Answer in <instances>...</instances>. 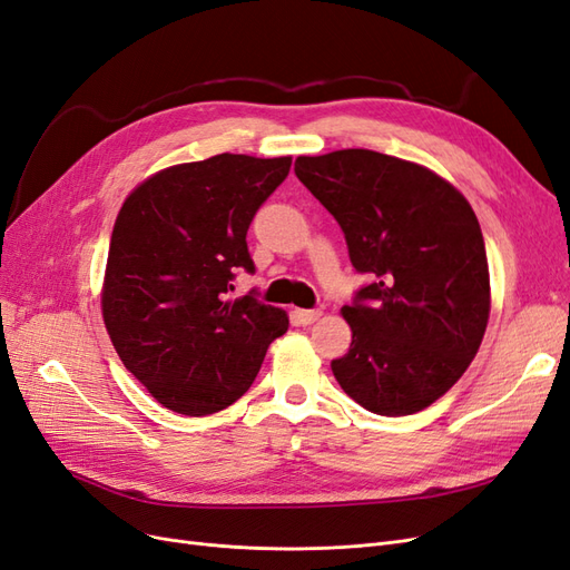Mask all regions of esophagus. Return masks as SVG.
Wrapping results in <instances>:
<instances>
[{
	"instance_id": "esophagus-1",
	"label": "esophagus",
	"mask_w": 570,
	"mask_h": 570,
	"mask_svg": "<svg viewBox=\"0 0 570 570\" xmlns=\"http://www.w3.org/2000/svg\"><path fill=\"white\" fill-rule=\"evenodd\" d=\"M321 316H323V314L318 312V308H297V312H295V318H297L299 325H312V323H316Z\"/></svg>"
}]
</instances>
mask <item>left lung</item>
Instances as JSON below:
<instances>
[{
  "label": "left lung",
  "instance_id": "left-lung-1",
  "mask_svg": "<svg viewBox=\"0 0 570 570\" xmlns=\"http://www.w3.org/2000/svg\"><path fill=\"white\" fill-rule=\"evenodd\" d=\"M295 174L371 275L342 306L352 347L331 364L340 387L381 416L430 406L469 368L490 318L471 204L433 170L371 149L299 157Z\"/></svg>",
  "mask_w": 570,
  "mask_h": 570
}]
</instances>
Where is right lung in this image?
<instances>
[{"label":"right lung","instance_id":"add662e5","mask_svg":"<svg viewBox=\"0 0 570 570\" xmlns=\"http://www.w3.org/2000/svg\"><path fill=\"white\" fill-rule=\"evenodd\" d=\"M289 164L216 154L159 170L120 206L101 314L124 366L183 416L237 402L268 344L287 333L283 308L256 289L230 299V289L237 268L254 273L249 223Z\"/></svg>","mask_w":570,"mask_h":570}]
</instances>
